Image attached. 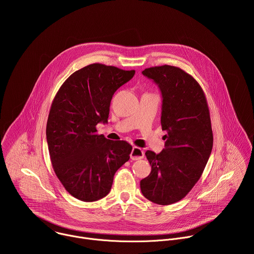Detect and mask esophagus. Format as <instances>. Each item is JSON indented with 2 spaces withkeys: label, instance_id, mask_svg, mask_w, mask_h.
<instances>
[{
  "label": "esophagus",
  "instance_id": "obj_1",
  "mask_svg": "<svg viewBox=\"0 0 254 254\" xmlns=\"http://www.w3.org/2000/svg\"><path fill=\"white\" fill-rule=\"evenodd\" d=\"M144 157V152L138 148V147H133L131 154H130V159L133 161H137V160H141Z\"/></svg>",
  "mask_w": 254,
  "mask_h": 254
}]
</instances>
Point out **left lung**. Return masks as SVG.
<instances>
[{
	"label": "left lung",
	"instance_id": "8db88e82",
	"mask_svg": "<svg viewBox=\"0 0 254 254\" xmlns=\"http://www.w3.org/2000/svg\"><path fill=\"white\" fill-rule=\"evenodd\" d=\"M142 74L161 89V125L167 134L160 154L146 153L152 171L140 181V191L156 204L170 205L192 190L206 167L213 147L210 112L201 85L183 69L162 65Z\"/></svg>",
	"mask_w": 254,
	"mask_h": 254
}]
</instances>
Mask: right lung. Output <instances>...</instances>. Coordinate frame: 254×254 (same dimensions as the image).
I'll return each mask as SVG.
<instances>
[{"label": "right lung", "mask_w": 254, "mask_h": 254, "mask_svg": "<svg viewBox=\"0 0 254 254\" xmlns=\"http://www.w3.org/2000/svg\"><path fill=\"white\" fill-rule=\"evenodd\" d=\"M134 72L89 64L72 73L52 101L46 127L50 160L65 190L78 200L106 196L116 172L129 160L130 144L105 138L96 126L107 123L114 93Z\"/></svg>", "instance_id": "right-lung-1"}]
</instances>
